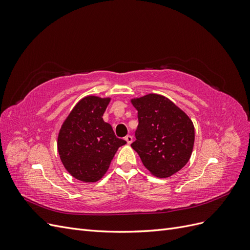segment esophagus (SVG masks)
I'll return each mask as SVG.
<instances>
[{
	"label": "esophagus",
	"instance_id": "1",
	"mask_svg": "<svg viewBox=\"0 0 250 250\" xmlns=\"http://www.w3.org/2000/svg\"><path fill=\"white\" fill-rule=\"evenodd\" d=\"M125 141L127 142L128 145H130V144H131L132 141H133V138L131 137V135H126V137H125Z\"/></svg>",
	"mask_w": 250,
	"mask_h": 250
}]
</instances>
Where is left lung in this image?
<instances>
[{
  "label": "left lung",
  "instance_id": "8db88e82",
  "mask_svg": "<svg viewBox=\"0 0 250 250\" xmlns=\"http://www.w3.org/2000/svg\"><path fill=\"white\" fill-rule=\"evenodd\" d=\"M139 125L131 147L143 165L160 178L172 176L190 160L195 141L192 120L165 96L148 94L131 99Z\"/></svg>",
  "mask_w": 250,
  "mask_h": 250
}]
</instances>
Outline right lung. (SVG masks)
Returning <instances> with one entry per match:
<instances>
[{"mask_svg": "<svg viewBox=\"0 0 250 250\" xmlns=\"http://www.w3.org/2000/svg\"><path fill=\"white\" fill-rule=\"evenodd\" d=\"M110 98L86 96L75 105L60 128L58 153L73 177L96 183L107 172L119 147L126 141L118 139L103 113Z\"/></svg>", "mask_w": 250, "mask_h": 250, "instance_id": "right-lung-1", "label": "right lung"}]
</instances>
